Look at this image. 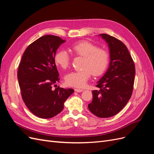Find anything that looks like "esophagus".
<instances>
[{
    "label": "esophagus",
    "mask_w": 154,
    "mask_h": 154,
    "mask_svg": "<svg viewBox=\"0 0 154 154\" xmlns=\"http://www.w3.org/2000/svg\"><path fill=\"white\" fill-rule=\"evenodd\" d=\"M83 91V89H82V88H74V91L77 92H81Z\"/></svg>",
    "instance_id": "1"
}]
</instances>
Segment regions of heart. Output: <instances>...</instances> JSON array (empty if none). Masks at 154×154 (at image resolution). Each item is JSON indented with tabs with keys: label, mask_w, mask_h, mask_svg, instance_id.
Instances as JSON below:
<instances>
[{
	"label": "heart",
	"mask_w": 154,
	"mask_h": 154,
	"mask_svg": "<svg viewBox=\"0 0 154 154\" xmlns=\"http://www.w3.org/2000/svg\"><path fill=\"white\" fill-rule=\"evenodd\" d=\"M71 51L74 54L84 57L82 71L69 73L66 76L67 85L72 87H84L91 73L99 76L106 70L109 62V53L103 48H97V46L90 42L83 40L73 44ZM54 61L62 69H66L70 63V55L65 49L58 51L54 57Z\"/></svg>",
	"instance_id": "b5f03b06"
}]
</instances>
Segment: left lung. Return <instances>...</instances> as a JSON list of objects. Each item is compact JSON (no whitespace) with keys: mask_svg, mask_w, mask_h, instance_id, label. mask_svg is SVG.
<instances>
[{"mask_svg":"<svg viewBox=\"0 0 154 154\" xmlns=\"http://www.w3.org/2000/svg\"><path fill=\"white\" fill-rule=\"evenodd\" d=\"M108 45L110 63L104 75L97 82L99 91H92V101L88 105L91 112L99 118H110L122 110L132 96L136 74L133 60L122 41L100 34Z\"/></svg>","mask_w":154,"mask_h":154,"instance_id":"obj_1","label":"left lung"}]
</instances>
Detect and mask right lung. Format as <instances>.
<instances>
[{"mask_svg": "<svg viewBox=\"0 0 154 154\" xmlns=\"http://www.w3.org/2000/svg\"><path fill=\"white\" fill-rule=\"evenodd\" d=\"M65 42L54 35L40 37L27 48L18 67L17 78L23 101L40 118H51L61 112L64 102L74 92L72 88H52L59 82L54 57Z\"/></svg>", "mask_w": 154, "mask_h": 154, "instance_id": "right-lung-1", "label": "right lung"}]
</instances>
